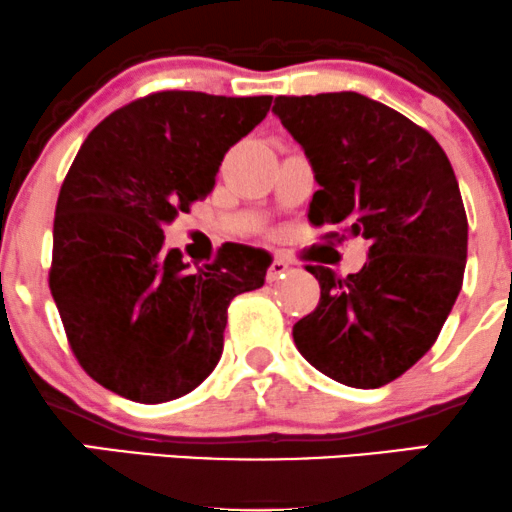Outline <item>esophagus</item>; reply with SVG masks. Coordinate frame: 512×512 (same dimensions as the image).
I'll list each match as a JSON object with an SVG mask.
<instances>
[{
	"label": "esophagus",
	"mask_w": 512,
	"mask_h": 512,
	"mask_svg": "<svg viewBox=\"0 0 512 512\" xmlns=\"http://www.w3.org/2000/svg\"><path fill=\"white\" fill-rule=\"evenodd\" d=\"M289 267H291V262L286 260L284 255H276L274 262H272V267H269V272H267V279L269 281H276V279H279V276H284L286 272H289Z\"/></svg>",
	"instance_id": "obj_1"
}]
</instances>
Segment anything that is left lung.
<instances>
[{
    "mask_svg": "<svg viewBox=\"0 0 512 512\" xmlns=\"http://www.w3.org/2000/svg\"><path fill=\"white\" fill-rule=\"evenodd\" d=\"M274 113L303 146L320 190L325 238L368 240L361 272L308 264L320 303L293 325L305 361L337 383L373 390L436 344L462 289L467 214L457 178L424 127L354 91L279 96Z\"/></svg>",
    "mask_w": 512,
    "mask_h": 512,
    "instance_id": "left-lung-1",
    "label": "left lung"
}]
</instances>
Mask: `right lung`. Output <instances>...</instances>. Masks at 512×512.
I'll return each mask as SVG.
<instances>
[{"mask_svg": "<svg viewBox=\"0 0 512 512\" xmlns=\"http://www.w3.org/2000/svg\"><path fill=\"white\" fill-rule=\"evenodd\" d=\"M272 96L156 91L81 144L57 197L50 291L79 366L115 395L161 404L216 368L228 305L264 284L269 252L231 243L190 272L163 223L214 190Z\"/></svg>", "mask_w": 512, "mask_h": 512, "instance_id": "add662e5", "label": "right lung"}]
</instances>
